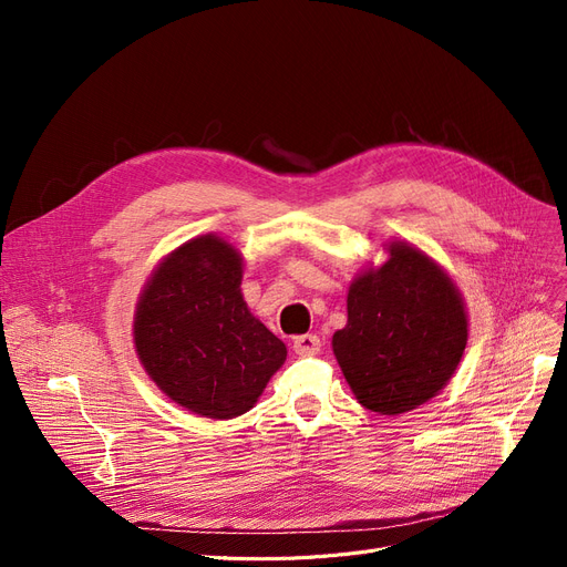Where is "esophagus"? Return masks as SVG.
Returning <instances> with one entry per match:
<instances>
[{"instance_id": "obj_1", "label": "esophagus", "mask_w": 567, "mask_h": 567, "mask_svg": "<svg viewBox=\"0 0 567 567\" xmlns=\"http://www.w3.org/2000/svg\"><path fill=\"white\" fill-rule=\"evenodd\" d=\"M319 349H321V340L312 333L293 338V351L299 355H315V353H319Z\"/></svg>"}]
</instances>
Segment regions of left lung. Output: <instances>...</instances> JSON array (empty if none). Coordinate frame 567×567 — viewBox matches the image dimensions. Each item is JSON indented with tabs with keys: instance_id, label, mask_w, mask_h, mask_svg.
<instances>
[{
	"instance_id": "left-lung-1",
	"label": "left lung",
	"mask_w": 567,
	"mask_h": 567,
	"mask_svg": "<svg viewBox=\"0 0 567 567\" xmlns=\"http://www.w3.org/2000/svg\"><path fill=\"white\" fill-rule=\"evenodd\" d=\"M383 264L349 285L347 326L333 353L365 409L400 415L436 398L462 361L468 315L462 291L421 248L391 241Z\"/></svg>"
}]
</instances>
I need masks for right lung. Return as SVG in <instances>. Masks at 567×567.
<instances>
[{
    "mask_svg": "<svg viewBox=\"0 0 567 567\" xmlns=\"http://www.w3.org/2000/svg\"><path fill=\"white\" fill-rule=\"evenodd\" d=\"M244 257L202 234L161 259L133 317L137 359L158 389L202 419L250 411L287 359V347L250 312Z\"/></svg>",
    "mask_w": 567,
    "mask_h": 567,
    "instance_id": "obj_1",
    "label": "right lung"
}]
</instances>
